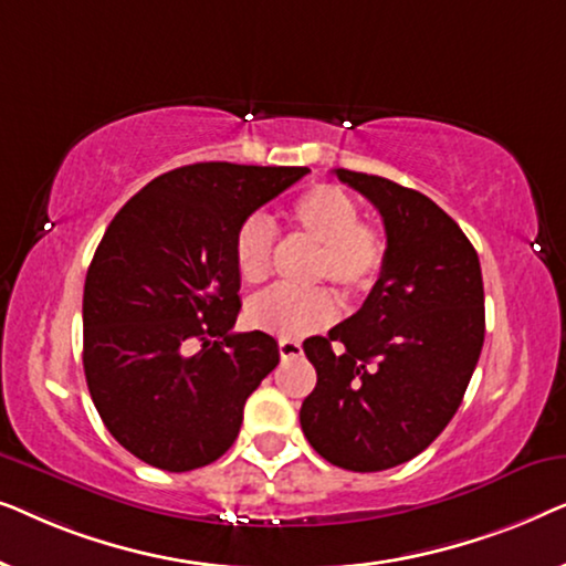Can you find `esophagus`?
Here are the masks:
<instances>
[{
	"label": "esophagus",
	"instance_id": "34e87169",
	"mask_svg": "<svg viewBox=\"0 0 566 566\" xmlns=\"http://www.w3.org/2000/svg\"><path fill=\"white\" fill-rule=\"evenodd\" d=\"M277 350H281L283 360H289V358H298V355L304 353V347H301L298 339H277Z\"/></svg>",
	"mask_w": 566,
	"mask_h": 566
}]
</instances>
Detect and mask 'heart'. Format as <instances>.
Returning a JSON list of instances; mask_svg holds the SVG:
<instances>
[{
  "label": "heart",
  "mask_w": 566,
  "mask_h": 566,
  "mask_svg": "<svg viewBox=\"0 0 566 566\" xmlns=\"http://www.w3.org/2000/svg\"><path fill=\"white\" fill-rule=\"evenodd\" d=\"M289 227L316 244L314 281H332L347 296L370 291L386 265V234L376 223L360 221L353 196L329 182H316L293 198L285 211ZM234 265L244 283H262L270 275L275 229L262 216H250L234 234ZM337 316V301L327 289H285L275 285L247 304V322L268 335L293 339L327 327Z\"/></svg>",
  "instance_id": "b5f03b06"
}]
</instances>
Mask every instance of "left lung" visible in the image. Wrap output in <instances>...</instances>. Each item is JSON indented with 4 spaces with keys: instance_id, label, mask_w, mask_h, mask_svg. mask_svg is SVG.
Masks as SVG:
<instances>
[{
    "instance_id": "left-lung-1",
    "label": "left lung",
    "mask_w": 566,
    "mask_h": 566,
    "mask_svg": "<svg viewBox=\"0 0 566 566\" xmlns=\"http://www.w3.org/2000/svg\"><path fill=\"white\" fill-rule=\"evenodd\" d=\"M378 208L386 265L368 298L327 337H308L316 386L301 430L347 471H384L422 453L459 409L484 345L476 250L428 196L335 169Z\"/></svg>"
}]
</instances>
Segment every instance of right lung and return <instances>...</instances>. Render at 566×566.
Listing matches in <instances>:
<instances>
[{
	"label": "right lung",
	"mask_w": 566,
	"mask_h": 566,
	"mask_svg": "<svg viewBox=\"0 0 566 566\" xmlns=\"http://www.w3.org/2000/svg\"><path fill=\"white\" fill-rule=\"evenodd\" d=\"M306 167L198 161L115 213L84 281V376L105 428L149 467L192 471L229 451L244 401L277 366L265 332H231L239 223Z\"/></svg>",
	"instance_id": "1"
}]
</instances>
